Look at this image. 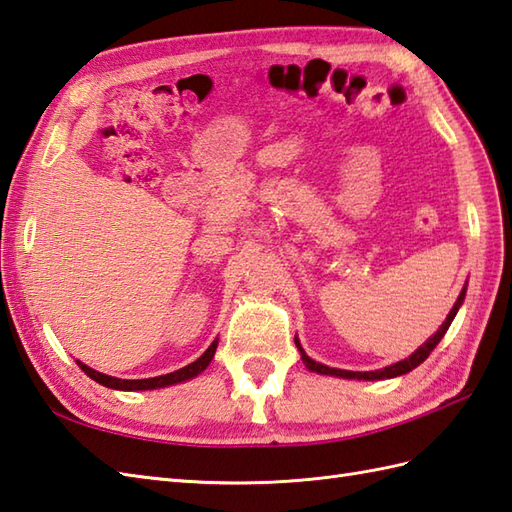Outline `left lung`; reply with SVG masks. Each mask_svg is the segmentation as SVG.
<instances>
[{"instance_id":"obj_1","label":"left lung","mask_w":512,"mask_h":512,"mask_svg":"<svg viewBox=\"0 0 512 512\" xmlns=\"http://www.w3.org/2000/svg\"><path fill=\"white\" fill-rule=\"evenodd\" d=\"M465 293H467V284H465V289L460 291V295H458V299H456V304H454L452 310H450V315H447L445 321L441 323V328L436 330V334H432L430 339H428L426 343H423L417 352H413L408 358L400 360V363L389 365V367L378 369V371H345V369L326 367V365H321V363H315V360L310 358V356H306V352L302 350V345H299V341H297V336H295V345H297L299 354H302L304 365H306L310 371L323 373V376H336V378H347V380H354V378H356V380H384V378L402 376V373H408V371H413L415 367H419V365L423 363V360H426V358L430 356V352L434 350V347L439 345V341L445 336L447 328L452 326V321H454V317H456V313H458V308H460V304H463V299H465Z\"/></svg>"}]
</instances>
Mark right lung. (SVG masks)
I'll return each mask as SVG.
<instances>
[{
  "label": "right lung",
  "mask_w": 512,
  "mask_h": 512,
  "mask_svg": "<svg viewBox=\"0 0 512 512\" xmlns=\"http://www.w3.org/2000/svg\"><path fill=\"white\" fill-rule=\"evenodd\" d=\"M217 339L208 345V350L199 356L195 363L186 365L178 371L173 373H165V376H156V378H145V380H121V378H112V376H106V373H99L91 367H86L84 363H80V360H76V363L80 365V369L86 373V376L93 378L95 382H99L102 386H108V389H117V391H149V389H162V386H171V384H178V382H186L191 380L195 376H199L208 365L210 360H213L215 352H217Z\"/></svg>",
  "instance_id": "right-lung-1"
}]
</instances>
